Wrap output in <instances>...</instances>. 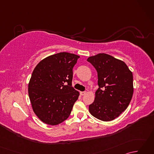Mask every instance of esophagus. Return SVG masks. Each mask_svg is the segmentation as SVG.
I'll use <instances>...</instances> for the list:
<instances>
[{
	"instance_id": "34e87169",
	"label": "esophagus",
	"mask_w": 154,
	"mask_h": 154,
	"mask_svg": "<svg viewBox=\"0 0 154 154\" xmlns=\"http://www.w3.org/2000/svg\"><path fill=\"white\" fill-rule=\"evenodd\" d=\"M86 93H87L86 91H83V92H80V94H81V95H82V96L85 95V94Z\"/></svg>"
}]
</instances>
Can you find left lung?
<instances>
[{
    "instance_id": "obj_1",
    "label": "left lung",
    "mask_w": 154,
    "mask_h": 154,
    "mask_svg": "<svg viewBox=\"0 0 154 154\" xmlns=\"http://www.w3.org/2000/svg\"><path fill=\"white\" fill-rule=\"evenodd\" d=\"M87 61L96 69L99 89L90 113L100 120H113L125 110L134 92L133 75L124 61L106 54L91 56Z\"/></svg>"
}]
</instances>
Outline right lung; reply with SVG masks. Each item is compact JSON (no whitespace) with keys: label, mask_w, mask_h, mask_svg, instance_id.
<instances>
[{"label":"right lung","mask_w":154,"mask_h":154,"mask_svg":"<svg viewBox=\"0 0 154 154\" xmlns=\"http://www.w3.org/2000/svg\"><path fill=\"white\" fill-rule=\"evenodd\" d=\"M80 57L60 52L42 60L28 84L32 109L39 119L57 125L69 116L79 93L72 87L73 68Z\"/></svg>","instance_id":"obj_1"}]
</instances>
